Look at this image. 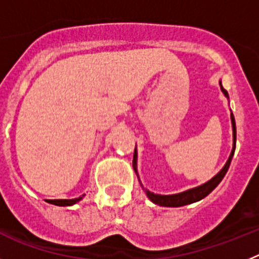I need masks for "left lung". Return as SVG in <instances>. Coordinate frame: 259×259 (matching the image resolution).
I'll return each mask as SVG.
<instances>
[{"mask_svg":"<svg viewBox=\"0 0 259 259\" xmlns=\"http://www.w3.org/2000/svg\"><path fill=\"white\" fill-rule=\"evenodd\" d=\"M219 86L222 92L224 94L227 99H229L228 92L223 89L222 86V80H219ZM231 122H232V132H233V146H232V151L229 154L228 160L227 163L224 164V167L219 170V173H217L215 176L212 177L211 180H208L207 183L202 184L199 186H195L193 189H188L185 192L177 193V194H155V193L150 192L148 189L143 188L142 183H141V180H139V183H141V186L145 190L146 195L148 197V199L155 204H159V206H164V207H180V206H185V204H190L194 203V202L201 201L203 199L204 197H207L211 192H212L213 189L217 188L218 185L220 184V181L223 180V177L226 176L227 170L229 168V164H231V160H232L233 154H235V148H236V122H235V117H233V113L231 112ZM137 160H138V152H137V148L134 150V157H133V168L136 170L137 176H138V169H137ZM139 179V176H138Z\"/></svg>","mask_w":259,"mask_h":259,"instance_id":"left-lung-1","label":"left lung"}]
</instances>
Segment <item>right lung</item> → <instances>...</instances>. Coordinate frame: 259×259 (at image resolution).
<instances>
[{
  "label": "right lung",
  "mask_w": 259,
  "mask_h": 259,
  "mask_svg": "<svg viewBox=\"0 0 259 259\" xmlns=\"http://www.w3.org/2000/svg\"><path fill=\"white\" fill-rule=\"evenodd\" d=\"M84 197V194L79 198H74V199H49V203L56 204V206H73V204L78 203V202Z\"/></svg>",
  "instance_id": "1"
}]
</instances>
